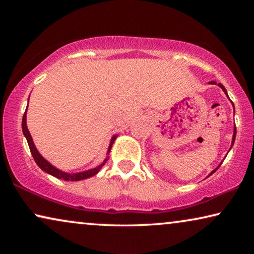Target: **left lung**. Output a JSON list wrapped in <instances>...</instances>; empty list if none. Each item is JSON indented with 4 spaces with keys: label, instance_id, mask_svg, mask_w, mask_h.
Segmentation results:
<instances>
[{
    "label": "left lung",
    "instance_id": "obj_1",
    "mask_svg": "<svg viewBox=\"0 0 254 254\" xmlns=\"http://www.w3.org/2000/svg\"><path fill=\"white\" fill-rule=\"evenodd\" d=\"M210 84H216V83H215V81H210ZM218 86H220V87L223 89V91H224V93H225L226 95H227V93H226V89L224 88V86H223L222 84H218ZM235 135H236V128H234V133H233V139H232V145L234 144V141H235ZM232 145H231V147H232ZM218 167H220V166H218ZM218 167H217L216 169H215V170H213V171H212V174H214L215 171H216V170L218 169ZM212 174H210V175H212Z\"/></svg>",
    "mask_w": 254,
    "mask_h": 254
}]
</instances>
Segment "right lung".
<instances>
[{"mask_svg": "<svg viewBox=\"0 0 254 254\" xmlns=\"http://www.w3.org/2000/svg\"><path fill=\"white\" fill-rule=\"evenodd\" d=\"M22 131H23L24 136L27 137L30 151H31V154H32V157L34 159V161H36L37 165L39 166V168H41L42 170L46 171V173L53 175L54 177L58 178V179H64V180H67V182H69V180H71V182H77V180H83V179H86V178H89V177H92V176L96 175L98 171H100V169L102 168V167L105 165V162L107 161V159H105L104 162H103L102 165H100L98 167H96V168L91 169V170H87V171H83V173H77V174L64 173V171L59 170L57 168H55L53 165H50V163L47 161L46 159L42 157L39 152H38V150L36 149V147H34L31 134H30V132H29L28 127H27V111L24 112L23 119H22ZM115 137H117V135H114L113 137H112L110 147H109V152L111 151L112 144H113Z\"/></svg>", "mask_w": 254, "mask_h": 254, "instance_id": "obj_1", "label": "right lung"}]
</instances>
